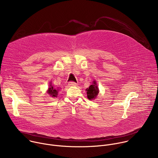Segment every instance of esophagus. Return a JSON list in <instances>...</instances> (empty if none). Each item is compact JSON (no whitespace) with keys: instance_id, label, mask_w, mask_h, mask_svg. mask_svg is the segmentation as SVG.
Wrapping results in <instances>:
<instances>
[{"instance_id":"34e87169","label":"esophagus","mask_w":158,"mask_h":158,"mask_svg":"<svg viewBox=\"0 0 158 158\" xmlns=\"http://www.w3.org/2000/svg\"><path fill=\"white\" fill-rule=\"evenodd\" d=\"M69 85L71 86H75V85H77V83H76L75 82H73V81H70L69 82Z\"/></svg>"}]
</instances>
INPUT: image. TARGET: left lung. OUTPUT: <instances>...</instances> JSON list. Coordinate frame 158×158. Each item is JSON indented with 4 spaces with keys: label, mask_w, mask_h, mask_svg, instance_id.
I'll list each match as a JSON object with an SVG mask.
<instances>
[{
    "label": "left lung",
    "mask_w": 158,
    "mask_h": 158,
    "mask_svg": "<svg viewBox=\"0 0 158 158\" xmlns=\"http://www.w3.org/2000/svg\"><path fill=\"white\" fill-rule=\"evenodd\" d=\"M86 91L87 98L89 99L93 100V99H95L99 93V90L96 84V82L94 81L92 85H90L89 88H87Z\"/></svg>",
    "instance_id": "8db88e82"
}]
</instances>
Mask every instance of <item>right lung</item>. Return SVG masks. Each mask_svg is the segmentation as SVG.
<instances>
[{
  "mask_svg": "<svg viewBox=\"0 0 158 158\" xmlns=\"http://www.w3.org/2000/svg\"><path fill=\"white\" fill-rule=\"evenodd\" d=\"M48 93L52 98H56L57 97V94H58V90L53 87L52 85V84H50L49 85V89H48Z\"/></svg>",
  "mask_w": 158,
  "mask_h": 158,
  "instance_id": "obj_1",
  "label": "right lung"
}]
</instances>
